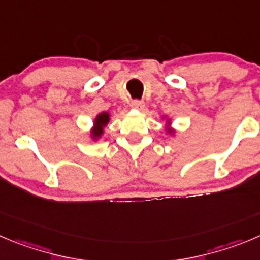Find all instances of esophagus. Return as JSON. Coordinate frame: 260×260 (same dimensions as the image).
Returning <instances> with one entry per match:
<instances>
[{
  "label": "esophagus",
  "instance_id": "esophagus-1",
  "mask_svg": "<svg viewBox=\"0 0 260 260\" xmlns=\"http://www.w3.org/2000/svg\"><path fill=\"white\" fill-rule=\"evenodd\" d=\"M131 106H132V109H136V110H142V109L145 108V103L144 101L135 100L131 103Z\"/></svg>",
  "mask_w": 260,
  "mask_h": 260
}]
</instances>
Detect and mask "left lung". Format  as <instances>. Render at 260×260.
Instances as JSON below:
<instances>
[{
  "label": "left lung",
  "instance_id": "8db88e82",
  "mask_svg": "<svg viewBox=\"0 0 260 260\" xmlns=\"http://www.w3.org/2000/svg\"><path fill=\"white\" fill-rule=\"evenodd\" d=\"M163 119L166 120V131H167V135L169 136H176V129L173 128V125H172V119L169 118V116L167 115H163Z\"/></svg>",
  "mask_w": 260,
  "mask_h": 260
}]
</instances>
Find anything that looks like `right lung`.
Listing matches in <instances>:
<instances>
[{"label":"right lung","mask_w":260,"mask_h":260,"mask_svg":"<svg viewBox=\"0 0 260 260\" xmlns=\"http://www.w3.org/2000/svg\"><path fill=\"white\" fill-rule=\"evenodd\" d=\"M110 113L108 111H103V113H99L93 119V123H92V127L89 129L88 136L92 141L97 142L100 141L101 137L104 136V132H105L106 125L110 122Z\"/></svg>","instance_id":"add662e5"}]
</instances>
